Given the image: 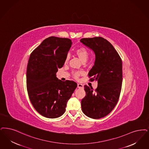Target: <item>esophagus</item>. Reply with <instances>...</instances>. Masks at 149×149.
I'll return each mask as SVG.
<instances>
[{"label": "esophagus", "instance_id": "esophagus-1", "mask_svg": "<svg viewBox=\"0 0 149 149\" xmlns=\"http://www.w3.org/2000/svg\"><path fill=\"white\" fill-rule=\"evenodd\" d=\"M77 88L79 89H84V85L81 84H77Z\"/></svg>", "mask_w": 149, "mask_h": 149}]
</instances>
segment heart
Wrapping results in <instances>:
<instances>
[{
	"label": "heart",
	"instance_id": "obj_1",
	"mask_svg": "<svg viewBox=\"0 0 149 149\" xmlns=\"http://www.w3.org/2000/svg\"><path fill=\"white\" fill-rule=\"evenodd\" d=\"M75 53L76 54V55L77 57L80 59V60L83 62L85 63L86 62V61L88 58V56H89V52L88 51V50L85 48H84L83 47H80L79 48H77L75 51ZM70 59V56L69 55H68L66 56L65 59V63L66 64L69 62ZM82 73L81 72H74L72 75L73 77L75 79H78L79 76Z\"/></svg>",
	"mask_w": 149,
	"mask_h": 149
}]
</instances>
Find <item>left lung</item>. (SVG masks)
<instances>
[{
	"label": "left lung",
	"instance_id": "left-lung-1",
	"mask_svg": "<svg viewBox=\"0 0 149 149\" xmlns=\"http://www.w3.org/2000/svg\"><path fill=\"white\" fill-rule=\"evenodd\" d=\"M84 45L93 50L94 65L88 76L97 81V87L85 85L86 95L82 99L81 109L90 118L100 119L110 113L119 100L123 81L122 61L109 42L102 37L83 38Z\"/></svg>",
	"mask_w": 149,
	"mask_h": 149
}]
</instances>
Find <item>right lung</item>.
Returning <instances> with one entry per match:
<instances>
[{
  "instance_id": "add662e5",
  "label": "right lung",
  "mask_w": 149,
  "mask_h": 149,
  "mask_svg": "<svg viewBox=\"0 0 149 149\" xmlns=\"http://www.w3.org/2000/svg\"><path fill=\"white\" fill-rule=\"evenodd\" d=\"M72 44L69 39L50 36L30 54L26 70L28 93L34 109L45 118H57L64 113L77 87L75 82L63 81L56 75Z\"/></svg>"
}]
</instances>
